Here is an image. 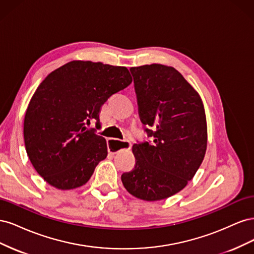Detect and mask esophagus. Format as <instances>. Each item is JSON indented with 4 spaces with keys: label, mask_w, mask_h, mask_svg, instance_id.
I'll use <instances>...</instances> for the list:
<instances>
[{
    "label": "esophagus",
    "mask_w": 254,
    "mask_h": 254,
    "mask_svg": "<svg viewBox=\"0 0 254 254\" xmlns=\"http://www.w3.org/2000/svg\"><path fill=\"white\" fill-rule=\"evenodd\" d=\"M131 147V142L129 140H119L110 137L108 139V148L111 153H117L121 149Z\"/></svg>",
    "instance_id": "obj_1"
}]
</instances>
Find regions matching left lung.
<instances>
[{
	"label": "left lung",
	"instance_id": "1",
	"mask_svg": "<svg viewBox=\"0 0 254 254\" xmlns=\"http://www.w3.org/2000/svg\"><path fill=\"white\" fill-rule=\"evenodd\" d=\"M130 72L150 141L132 146L135 166L122 175V182L136 198L162 200L186 188L202 163L207 140L203 104L172 66L153 64Z\"/></svg>",
	"mask_w": 254,
	"mask_h": 254
}]
</instances>
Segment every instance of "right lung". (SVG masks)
Segmentation results:
<instances>
[{
	"mask_svg": "<svg viewBox=\"0 0 254 254\" xmlns=\"http://www.w3.org/2000/svg\"><path fill=\"white\" fill-rule=\"evenodd\" d=\"M132 78L125 66L71 61L49 74L30 99L24 119L27 156L51 186L71 190L87 183L108 155L99 113L111 95Z\"/></svg>",
	"mask_w": 254,
	"mask_h": 254,
	"instance_id": "obj_1",
	"label": "right lung"
}]
</instances>
